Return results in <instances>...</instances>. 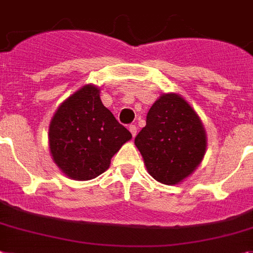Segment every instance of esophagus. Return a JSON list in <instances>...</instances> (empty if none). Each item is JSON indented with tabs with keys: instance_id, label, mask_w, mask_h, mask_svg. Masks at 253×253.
Listing matches in <instances>:
<instances>
[{
	"instance_id": "34e87169",
	"label": "esophagus",
	"mask_w": 253,
	"mask_h": 253,
	"mask_svg": "<svg viewBox=\"0 0 253 253\" xmlns=\"http://www.w3.org/2000/svg\"><path fill=\"white\" fill-rule=\"evenodd\" d=\"M128 130H130V132L132 133V136H135L137 132V127L135 126V125H130V126H128Z\"/></svg>"
}]
</instances>
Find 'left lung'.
Wrapping results in <instances>:
<instances>
[{
  "label": "left lung",
  "mask_w": 253,
  "mask_h": 253,
  "mask_svg": "<svg viewBox=\"0 0 253 253\" xmlns=\"http://www.w3.org/2000/svg\"><path fill=\"white\" fill-rule=\"evenodd\" d=\"M148 173L164 184H176L192 174L204 157L207 136L199 116L175 93L152 105L147 125L135 137Z\"/></svg>",
  "instance_id": "8db88e82"
}]
</instances>
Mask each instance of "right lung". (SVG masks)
<instances>
[{
    "label": "right lung",
    "instance_id": "obj_1",
    "mask_svg": "<svg viewBox=\"0 0 253 253\" xmlns=\"http://www.w3.org/2000/svg\"><path fill=\"white\" fill-rule=\"evenodd\" d=\"M131 132L102 105L100 89L84 85L57 109L49 126L53 160L67 176L93 179L131 139Z\"/></svg>",
    "mask_w": 253,
    "mask_h": 253
}]
</instances>
